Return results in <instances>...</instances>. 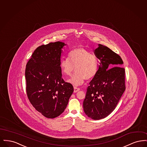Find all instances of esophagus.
<instances>
[{
	"mask_svg": "<svg viewBox=\"0 0 147 147\" xmlns=\"http://www.w3.org/2000/svg\"><path fill=\"white\" fill-rule=\"evenodd\" d=\"M79 90H80V88H77V87H76V86L74 87V92H77L79 91Z\"/></svg>",
	"mask_w": 147,
	"mask_h": 147,
	"instance_id": "1",
	"label": "esophagus"
}]
</instances>
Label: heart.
Listing matches in <instances>:
<instances>
[{"instance_id":"heart-1","label":"heart","mask_w":147,"mask_h":147,"mask_svg":"<svg viewBox=\"0 0 147 147\" xmlns=\"http://www.w3.org/2000/svg\"><path fill=\"white\" fill-rule=\"evenodd\" d=\"M60 68L64 74L70 76L76 67V73L68 82L74 86H78L84 80H90L98 73V58L82 47L73 49L68 53V58H62L60 61Z\"/></svg>"}]
</instances>
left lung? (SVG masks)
Here are the masks:
<instances>
[{
	"instance_id": "8db88e82",
	"label": "left lung",
	"mask_w": 147,
	"mask_h": 147,
	"mask_svg": "<svg viewBox=\"0 0 147 147\" xmlns=\"http://www.w3.org/2000/svg\"><path fill=\"white\" fill-rule=\"evenodd\" d=\"M94 53L100 60L98 73L87 88L85 113L93 119H104L115 110L126 89L125 70L121 57L98 44Z\"/></svg>"
}]
</instances>
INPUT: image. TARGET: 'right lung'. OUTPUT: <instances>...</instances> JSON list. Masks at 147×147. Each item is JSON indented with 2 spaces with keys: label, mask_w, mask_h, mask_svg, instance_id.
<instances>
[{
  "label": "right lung",
  "mask_w": 147,
  "mask_h": 147,
  "mask_svg": "<svg viewBox=\"0 0 147 147\" xmlns=\"http://www.w3.org/2000/svg\"><path fill=\"white\" fill-rule=\"evenodd\" d=\"M64 43L59 41L43 45L35 49L26 64V92L31 104L49 119L63 113L74 91L65 82L60 68Z\"/></svg>",
  "instance_id": "add662e5"
}]
</instances>
